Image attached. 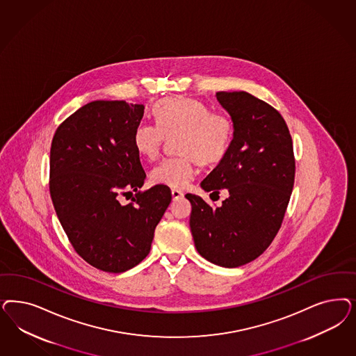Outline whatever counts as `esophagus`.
<instances>
[{"label": "esophagus", "instance_id": "obj_1", "mask_svg": "<svg viewBox=\"0 0 356 356\" xmlns=\"http://www.w3.org/2000/svg\"><path fill=\"white\" fill-rule=\"evenodd\" d=\"M184 193L181 190H177V188H172V199H179V197H184Z\"/></svg>", "mask_w": 356, "mask_h": 356}]
</instances>
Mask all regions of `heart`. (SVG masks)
I'll return each instance as SVG.
<instances>
[{
  "label": "heart",
  "mask_w": 356,
  "mask_h": 356,
  "mask_svg": "<svg viewBox=\"0 0 356 356\" xmlns=\"http://www.w3.org/2000/svg\"><path fill=\"white\" fill-rule=\"evenodd\" d=\"M156 123H138L134 147L140 156L153 160L165 136L178 134L175 149L150 172L154 184L182 188L195 178L196 159L203 163L221 160L229 150L234 126L230 116L211 111L204 102L187 97H166L153 107Z\"/></svg>",
  "instance_id": "b5f03b06"
}]
</instances>
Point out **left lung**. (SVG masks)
I'll return each mask as SVG.
<instances>
[{"label": "left lung", "instance_id": "8db88e82", "mask_svg": "<svg viewBox=\"0 0 356 356\" xmlns=\"http://www.w3.org/2000/svg\"><path fill=\"white\" fill-rule=\"evenodd\" d=\"M216 98L233 120V140L200 186L212 194L225 188L229 196L220 207L186 197L196 250L233 268L258 258L275 238L293 188L295 156L287 124L273 106L246 92H218Z\"/></svg>", "mask_w": 356, "mask_h": 356}]
</instances>
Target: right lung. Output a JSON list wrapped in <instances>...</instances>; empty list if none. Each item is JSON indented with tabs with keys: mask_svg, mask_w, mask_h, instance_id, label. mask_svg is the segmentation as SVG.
<instances>
[{
	"mask_svg": "<svg viewBox=\"0 0 356 356\" xmlns=\"http://www.w3.org/2000/svg\"><path fill=\"white\" fill-rule=\"evenodd\" d=\"M143 104L94 101L58 127L49 154V194L74 250L92 267L124 273L150 252L170 188L138 191L145 172L134 147ZM137 194L126 207L118 194Z\"/></svg>",
	"mask_w": 356,
	"mask_h": 356,
	"instance_id": "add662e5",
	"label": "right lung"
}]
</instances>
